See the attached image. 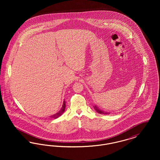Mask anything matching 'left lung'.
Here are the masks:
<instances>
[{
  "instance_id": "1",
  "label": "left lung",
  "mask_w": 160,
  "mask_h": 160,
  "mask_svg": "<svg viewBox=\"0 0 160 160\" xmlns=\"http://www.w3.org/2000/svg\"><path fill=\"white\" fill-rule=\"evenodd\" d=\"M93 107H94V109L95 110V111H96L97 112H98V113H100V114H107L110 113H107V112H104V111H103V110H100L99 108H98V107L97 106H95Z\"/></svg>"
}]
</instances>
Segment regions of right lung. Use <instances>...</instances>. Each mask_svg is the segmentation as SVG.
<instances>
[{"label":"right lung","mask_w":160,"mask_h":160,"mask_svg":"<svg viewBox=\"0 0 160 160\" xmlns=\"http://www.w3.org/2000/svg\"><path fill=\"white\" fill-rule=\"evenodd\" d=\"M65 107H66L65 106V101H63V106H62V107L61 110H60L59 112H58L57 113H56L55 114H53V115L51 116L50 117H51V118H52L56 119V118H59V116H61V115L63 114V112H64V111H65Z\"/></svg>","instance_id":"right-lung-1"}]
</instances>
